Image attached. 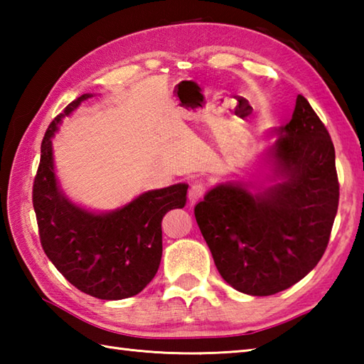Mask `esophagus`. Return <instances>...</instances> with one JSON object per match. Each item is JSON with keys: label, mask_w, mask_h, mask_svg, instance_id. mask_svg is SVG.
<instances>
[{"label": "esophagus", "mask_w": 364, "mask_h": 364, "mask_svg": "<svg viewBox=\"0 0 364 364\" xmlns=\"http://www.w3.org/2000/svg\"><path fill=\"white\" fill-rule=\"evenodd\" d=\"M205 192H206V186H205L203 183H194V184H192V186H191L189 192H188L189 202H191L192 205L197 203L198 200L205 196Z\"/></svg>", "instance_id": "obj_1"}]
</instances>
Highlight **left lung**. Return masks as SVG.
<instances>
[{"label": "left lung", "instance_id": "left-lung-1", "mask_svg": "<svg viewBox=\"0 0 364 364\" xmlns=\"http://www.w3.org/2000/svg\"><path fill=\"white\" fill-rule=\"evenodd\" d=\"M278 133L272 156L284 181L258 194L222 184L194 210L219 274L250 296H272L313 270L338 213L335 146L304 95Z\"/></svg>", "mask_w": 364, "mask_h": 364}]
</instances>
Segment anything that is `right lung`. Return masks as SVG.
<instances>
[{
    "mask_svg": "<svg viewBox=\"0 0 364 364\" xmlns=\"http://www.w3.org/2000/svg\"><path fill=\"white\" fill-rule=\"evenodd\" d=\"M65 107L50 123L41 146L33 184L38 236L46 257L75 288L103 300H120L141 292L158 272L162 255L161 222L166 213L186 205V184L145 192L111 214H90L60 194L53 172L51 136Z\"/></svg>",
    "mask_w": 364,
    "mask_h": 364,
    "instance_id": "1",
    "label": "right lung"
}]
</instances>
